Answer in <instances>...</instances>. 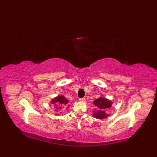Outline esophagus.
I'll return each instance as SVG.
<instances>
[{"mask_svg": "<svg viewBox=\"0 0 157 157\" xmlns=\"http://www.w3.org/2000/svg\"><path fill=\"white\" fill-rule=\"evenodd\" d=\"M79 101H82V102H85L86 98H79Z\"/></svg>", "mask_w": 157, "mask_h": 157, "instance_id": "1", "label": "esophagus"}]
</instances>
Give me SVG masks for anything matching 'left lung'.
<instances>
[{
    "mask_svg": "<svg viewBox=\"0 0 157 157\" xmlns=\"http://www.w3.org/2000/svg\"><path fill=\"white\" fill-rule=\"evenodd\" d=\"M112 103L109 100L104 98H99L94 101V105L97 106V111L94 113L95 118L99 119H104L108 115L106 114V110L111 106Z\"/></svg>",
    "mask_w": 157,
    "mask_h": 157,
    "instance_id": "1",
    "label": "left lung"
}]
</instances>
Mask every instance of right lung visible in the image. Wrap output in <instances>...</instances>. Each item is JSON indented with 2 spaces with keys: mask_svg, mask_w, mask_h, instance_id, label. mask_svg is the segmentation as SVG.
Returning a JSON list of instances; mask_svg holds the SVG:
<instances>
[{
  "mask_svg": "<svg viewBox=\"0 0 157 157\" xmlns=\"http://www.w3.org/2000/svg\"><path fill=\"white\" fill-rule=\"evenodd\" d=\"M67 102H68V101L63 96H58L57 97L52 99L51 101L52 104L55 105V106H59L58 107H56L59 109H62V107L63 109L64 108L63 106L67 104Z\"/></svg>",
  "mask_w": 157,
  "mask_h": 157,
  "instance_id": "add662e5",
  "label": "right lung"
}]
</instances>
